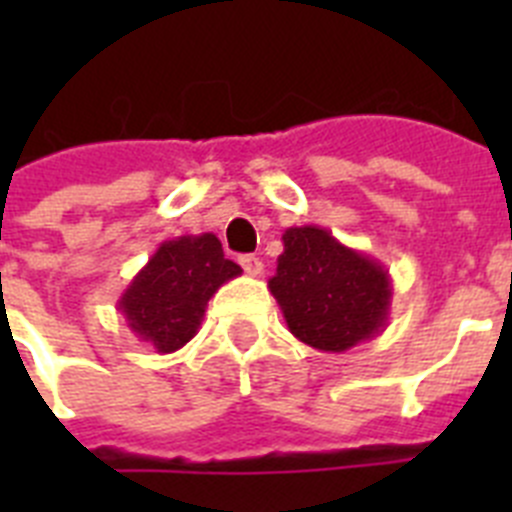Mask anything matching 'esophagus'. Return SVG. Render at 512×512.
Listing matches in <instances>:
<instances>
[{
	"label": "esophagus",
	"instance_id": "esophagus-1",
	"mask_svg": "<svg viewBox=\"0 0 512 512\" xmlns=\"http://www.w3.org/2000/svg\"><path fill=\"white\" fill-rule=\"evenodd\" d=\"M241 266H243V271H246L248 277H259L261 271H264V264H261V259L259 256H253V253H246V256H241Z\"/></svg>",
	"mask_w": 512,
	"mask_h": 512
}]
</instances>
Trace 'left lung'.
<instances>
[{"label":"left lung","mask_w":512,"mask_h":512,"mask_svg":"<svg viewBox=\"0 0 512 512\" xmlns=\"http://www.w3.org/2000/svg\"><path fill=\"white\" fill-rule=\"evenodd\" d=\"M277 274L269 279L289 333L307 346L341 354L379 336L390 320V271L348 248L320 225L287 228Z\"/></svg>","instance_id":"obj_1"}]
</instances>
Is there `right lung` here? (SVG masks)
<instances>
[{
    "mask_svg": "<svg viewBox=\"0 0 512 512\" xmlns=\"http://www.w3.org/2000/svg\"><path fill=\"white\" fill-rule=\"evenodd\" d=\"M241 271L225 259L217 235H179L156 248L122 292L117 310L140 341L171 354L197 336L210 297Z\"/></svg>",
    "mask_w": 512,
    "mask_h": 512,
    "instance_id": "add662e5",
    "label": "right lung"
}]
</instances>
